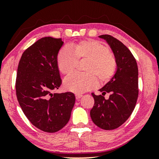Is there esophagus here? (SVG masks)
<instances>
[{
    "instance_id": "34e87169",
    "label": "esophagus",
    "mask_w": 159,
    "mask_h": 159,
    "mask_svg": "<svg viewBox=\"0 0 159 159\" xmlns=\"http://www.w3.org/2000/svg\"><path fill=\"white\" fill-rule=\"evenodd\" d=\"M75 97H76V99L77 100H79L80 98L82 97V94H79V93H76L75 94Z\"/></svg>"
}]
</instances>
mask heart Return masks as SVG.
Returning a JSON list of instances; mask_svg holds the SVG:
<instances>
[{
    "instance_id": "b5f03b06",
    "label": "heart",
    "mask_w": 159,
    "mask_h": 159,
    "mask_svg": "<svg viewBox=\"0 0 159 159\" xmlns=\"http://www.w3.org/2000/svg\"><path fill=\"white\" fill-rule=\"evenodd\" d=\"M87 59L83 69L85 72H74L64 80V87L72 92L81 93L90 90L98 83L106 82L114 75L116 58L109 48L98 40H82L60 50L57 56L59 70L68 75L77 66L78 60Z\"/></svg>"
}]
</instances>
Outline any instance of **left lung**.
I'll list each match as a JSON object with an SVG mask.
<instances>
[{"label":"left lung","instance_id":"8db88e82","mask_svg":"<svg viewBox=\"0 0 159 159\" xmlns=\"http://www.w3.org/2000/svg\"><path fill=\"white\" fill-rule=\"evenodd\" d=\"M106 41L116 61L114 75L99 91L93 93L95 104L90 117L95 125L103 129L118 128L125 122L133 111L138 97V68L135 58L122 43L108 34L98 36ZM110 93L106 100L103 95Z\"/></svg>","mask_w":159,"mask_h":159}]
</instances>
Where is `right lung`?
<instances>
[{"label":"right lung","mask_w":159,"mask_h":159,"mask_svg":"<svg viewBox=\"0 0 159 159\" xmlns=\"http://www.w3.org/2000/svg\"><path fill=\"white\" fill-rule=\"evenodd\" d=\"M61 38L45 37L24 52L17 69L16 92L30 122L46 132H56L68 123L75 106L74 93H52L61 84L57 56Z\"/></svg>","instance_id":"obj_1"}]
</instances>
